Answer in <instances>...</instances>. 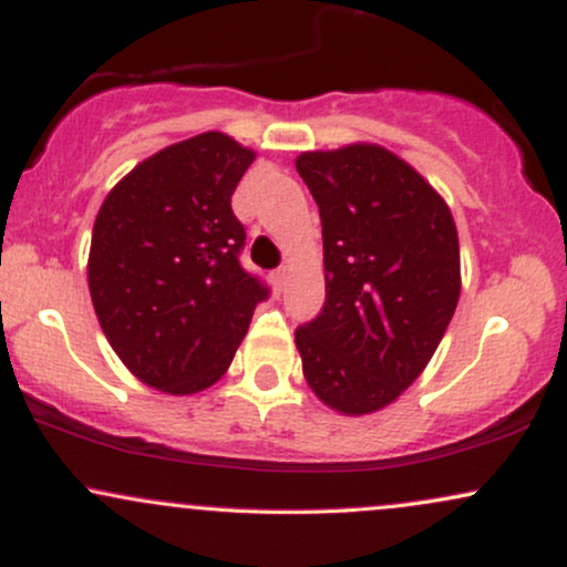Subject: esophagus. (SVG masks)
<instances>
[{
    "label": "esophagus",
    "mask_w": 567,
    "mask_h": 567,
    "mask_svg": "<svg viewBox=\"0 0 567 567\" xmlns=\"http://www.w3.org/2000/svg\"><path fill=\"white\" fill-rule=\"evenodd\" d=\"M271 282H275V290L282 292L285 282H288V269H277L275 275H271Z\"/></svg>",
    "instance_id": "34e87169"
}]
</instances>
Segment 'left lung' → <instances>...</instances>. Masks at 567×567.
<instances>
[{
	"mask_svg": "<svg viewBox=\"0 0 567 567\" xmlns=\"http://www.w3.org/2000/svg\"><path fill=\"white\" fill-rule=\"evenodd\" d=\"M296 167L320 207L324 250V306L296 330L303 375L338 413H373L419 379L453 320V216L381 146L306 152Z\"/></svg>",
	"mask_w": 567,
	"mask_h": 567,
	"instance_id": "left-lung-1",
	"label": "left lung"
}]
</instances>
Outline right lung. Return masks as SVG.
I'll list each match as a JSON object with an SVG mask.
<instances>
[{
    "label": "right lung",
    "mask_w": 567,
    "mask_h": 567,
    "mask_svg": "<svg viewBox=\"0 0 567 567\" xmlns=\"http://www.w3.org/2000/svg\"><path fill=\"white\" fill-rule=\"evenodd\" d=\"M256 154L224 133L173 143L116 184L93 226L87 282L130 373L167 394L213 386L269 288L243 269L231 194Z\"/></svg>",
    "instance_id": "1"
}]
</instances>
